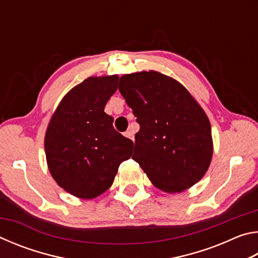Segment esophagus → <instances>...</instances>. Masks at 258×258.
Segmentation results:
<instances>
[{
  "mask_svg": "<svg viewBox=\"0 0 258 258\" xmlns=\"http://www.w3.org/2000/svg\"><path fill=\"white\" fill-rule=\"evenodd\" d=\"M125 137L131 139L132 141H134V134H133L132 131H127V132H125Z\"/></svg>",
  "mask_w": 258,
  "mask_h": 258,
  "instance_id": "esophagus-1",
  "label": "esophagus"
}]
</instances>
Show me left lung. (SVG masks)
Here are the masks:
<instances>
[{"mask_svg": "<svg viewBox=\"0 0 258 258\" xmlns=\"http://www.w3.org/2000/svg\"><path fill=\"white\" fill-rule=\"evenodd\" d=\"M118 89L140 125L132 158L152 184L174 194L202 180L213 156L212 128L189 91L155 71L121 76Z\"/></svg>", "mask_w": 258, "mask_h": 258, "instance_id": "left-lung-1", "label": "left lung"}]
</instances>
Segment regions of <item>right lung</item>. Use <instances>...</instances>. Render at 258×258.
<instances>
[{"label":"right lung","instance_id":"1","mask_svg":"<svg viewBox=\"0 0 258 258\" xmlns=\"http://www.w3.org/2000/svg\"><path fill=\"white\" fill-rule=\"evenodd\" d=\"M118 76L89 77L61 100L47 126L44 147L49 171L75 197L93 199L111 186L133 141L113 128L104 107Z\"/></svg>","mask_w":258,"mask_h":258}]
</instances>
